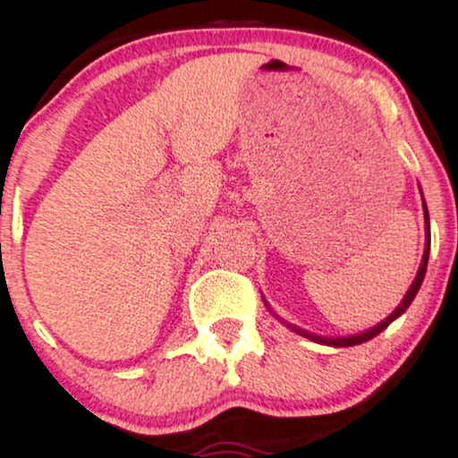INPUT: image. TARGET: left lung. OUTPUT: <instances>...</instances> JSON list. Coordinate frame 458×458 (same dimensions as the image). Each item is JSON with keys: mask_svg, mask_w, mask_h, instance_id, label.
I'll return each mask as SVG.
<instances>
[{"mask_svg": "<svg viewBox=\"0 0 458 458\" xmlns=\"http://www.w3.org/2000/svg\"><path fill=\"white\" fill-rule=\"evenodd\" d=\"M424 220H426V246H424L422 264H420V270H418V275H415V281H413V284H411L409 292H407V294H404L403 302H400V305H398V310H395L392 316L385 318L381 325L372 327V328H369V331L357 333V335H351V337H322V335H313V333H310V331H302V328H298V327H292V325H287V327H290L292 331H296L298 335L307 337V340H313V342H318V344H327V346H357V344H363V342L372 340V337H377L378 333L385 331V328L392 325L395 318L403 316V313L407 311V307L411 305V302H413L415 294H418L420 285H422L424 275H426V264H428V250H430V225H428V208H426V203H424Z\"/></svg>", "mask_w": 458, "mask_h": 458, "instance_id": "1", "label": "left lung"}]
</instances>
